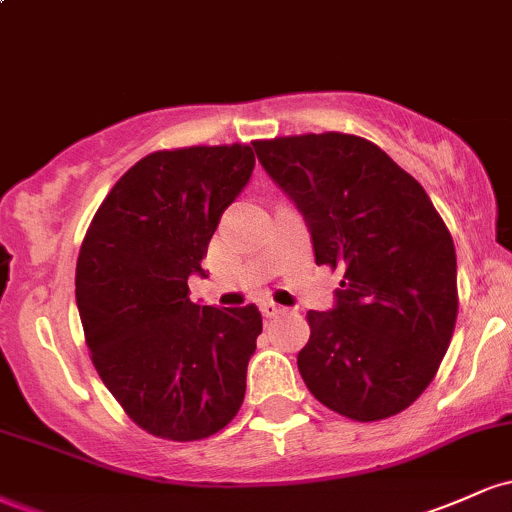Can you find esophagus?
I'll use <instances>...</instances> for the list:
<instances>
[{
    "label": "esophagus",
    "mask_w": 512,
    "mask_h": 512,
    "mask_svg": "<svg viewBox=\"0 0 512 512\" xmlns=\"http://www.w3.org/2000/svg\"><path fill=\"white\" fill-rule=\"evenodd\" d=\"M260 310L264 317H276L279 313H284V305H276L274 301H262Z\"/></svg>",
    "instance_id": "esophagus-1"
}]
</instances>
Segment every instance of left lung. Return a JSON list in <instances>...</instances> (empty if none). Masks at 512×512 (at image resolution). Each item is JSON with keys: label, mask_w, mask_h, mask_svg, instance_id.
<instances>
[{"label": "left lung", "mask_w": 512, "mask_h": 512, "mask_svg": "<svg viewBox=\"0 0 512 512\" xmlns=\"http://www.w3.org/2000/svg\"><path fill=\"white\" fill-rule=\"evenodd\" d=\"M262 168L296 204L315 262L342 267L332 310H310L303 383L354 421L419 399L457 320L455 245L426 190L380 146L354 134L255 142Z\"/></svg>", "instance_id": "1"}]
</instances>
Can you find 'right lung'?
<instances>
[{
	"label": "right lung",
	"mask_w": 512,
	"mask_h": 512,
	"mask_svg": "<svg viewBox=\"0 0 512 512\" xmlns=\"http://www.w3.org/2000/svg\"><path fill=\"white\" fill-rule=\"evenodd\" d=\"M250 146L156 151L115 182L76 262V305L98 375L144 431L202 440L231 424L262 332L255 305L190 301L187 279L250 182Z\"/></svg>",
	"instance_id": "right-lung-1"
}]
</instances>
